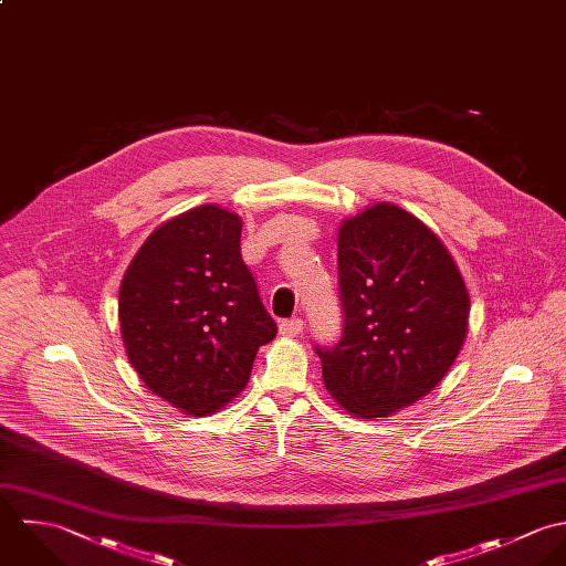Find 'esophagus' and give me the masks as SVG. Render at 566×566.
Listing matches in <instances>:
<instances>
[{
  "label": "esophagus",
  "mask_w": 566,
  "mask_h": 566,
  "mask_svg": "<svg viewBox=\"0 0 566 566\" xmlns=\"http://www.w3.org/2000/svg\"><path fill=\"white\" fill-rule=\"evenodd\" d=\"M304 333V322L302 319H284L280 324V335L282 337H300Z\"/></svg>",
  "instance_id": "obj_1"
}]
</instances>
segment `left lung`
<instances>
[{
    "label": "left lung",
    "mask_w": 566,
    "mask_h": 566,
    "mask_svg": "<svg viewBox=\"0 0 566 566\" xmlns=\"http://www.w3.org/2000/svg\"><path fill=\"white\" fill-rule=\"evenodd\" d=\"M343 337L317 347L324 385L343 411L389 418L431 394L468 335L470 295L447 244L394 203L340 221Z\"/></svg>",
    "instance_id": "1"
}]
</instances>
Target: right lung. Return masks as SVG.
I'll list each match as a JSON object with an SVG mask.
<instances>
[{
    "instance_id": "1",
    "label": "right lung",
    "mask_w": 566,
    "mask_h": 566,
    "mask_svg": "<svg viewBox=\"0 0 566 566\" xmlns=\"http://www.w3.org/2000/svg\"><path fill=\"white\" fill-rule=\"evenodd\" d=\"M240 231L242 219L221 206L192 208L144 240L119 284L128 363L186 416L221 411L277 335L240 258Z\"/></svg>"
}]
</instances>
